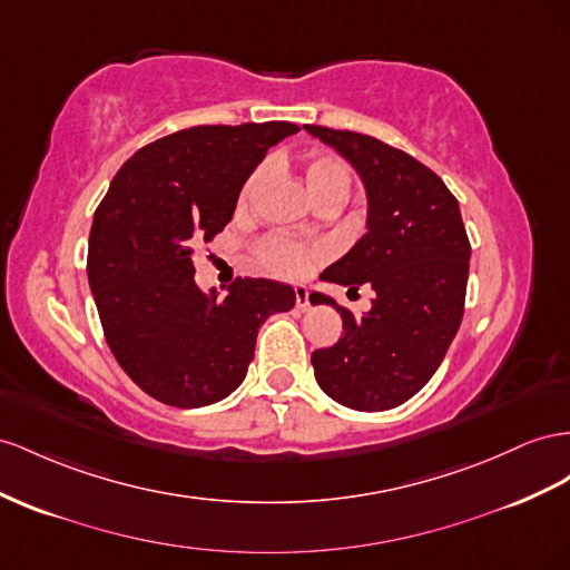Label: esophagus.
<instances>
[{"label":"esophagus","instance_id":"obj_1","mask_svg":"<svg viewBox=\"0 0 570 570\" xmlns=\"http://www.w3.org/2000/svg\"><path fill=\"white\" fill-rule=\"evenodd\" d=\"M295 299H297V309H299V312L309 309V289H306L304 285H297V287H295Z\"/></svg>","mask_w":570,"mask_h":570}]
</instances>
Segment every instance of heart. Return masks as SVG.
<instances>
[{"instance_id":"b5f03b06","label":"heart","mask_w":570,"mask_h":570,"mask_svg":"<svg viewBox=\"0 0 570 570\" xmlns=\"http://www.w3.org/2000/svg\"><path fill=\"white\" fill-rule=\"evenodd\" d=\"M302 173H304L306 189H309L316 204L347 202L352 179L345 163H341L333 156H321V153H314V156L304 158ZM264 179H266V167L261 165L247 177V181L242 184L239 196H237L239 210H247L252 206L254 196L261 189ZM256 254L261 258V264H264V268L281 275V278H302V275L312 271L316 261L326 256V249L318 247V244H304L297 239H289L285 235H268L258 242Z\"/></svg>"}]
</instances>
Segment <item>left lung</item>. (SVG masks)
Segmentation results:
<instances>
[{
	"mask_svg": "<svg viewBox=\"0 0 570 570\" xmlns=\"http://www.w3.org/2000/svg\"><path fill=\"white\" fill-rule=\"evenodd\" d=\"M355 167L366 189V235L321 281L372 285V309L343 316V335L314 350L321 391L360 412L403 405L434 376L460 328L470 271V239L460 206L426 165L374 136L304 125Z\"/></svg>",
	"mask_w": 570,
	"mask_h": 570,
	"instance_id": "obj_1",
	"label": "left lung"
}]
</instances>
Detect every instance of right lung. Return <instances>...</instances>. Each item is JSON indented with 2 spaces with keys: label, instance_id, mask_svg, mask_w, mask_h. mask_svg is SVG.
I'll use <instances>...</instances> for the list:
<instances>
[{
  "label": "right lung",
  "instance_id": "1",
  "mask_svg": "<svg viewBox=\"0 0 570 570\" xmlns=\"http://www.w3.org/2000/svg\"><path fill=\"white\" fill-rule=\"evenodd\" d=\"M289 121L191 127L119 167L88 237V283L105 341L127 376L173 407H204L247 376L258 328L295 289L237 278L218 299L194 283V254L233 220L242 184Z\"/></svg>",
  "mask_w": 570,
  "mask_h": 570
}]
</instances>
